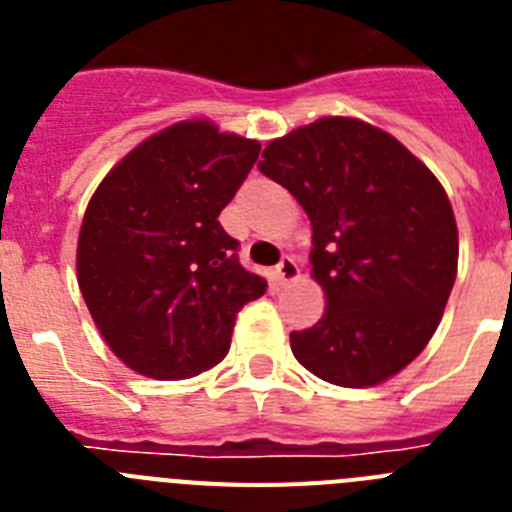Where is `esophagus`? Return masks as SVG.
Wrapping results in <instances>:
<instances>
[{
    "label": "esophagus",
    "instance_id": "obj_1",
    "mask_svg": "<svg viewBox=\"0 0 512 512\" xmlns=\"http://www.w3.org/2000/svg\"><path fill=\"white\" fill-rule=\"evenodd\" d=\"M297 277V264L292 256H282V261L277 264V269H274V284L277 287H284L287 282H292V279Z\"/></svg>",
    "mask_w": 512,
    "mask_h": 512
}]
</instances>
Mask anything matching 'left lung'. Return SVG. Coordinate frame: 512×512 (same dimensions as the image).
<instances>
[{
    "label": "left lung",
    "mask_w": 512,
    "mask_h": 512,
    "mask_svg": "<svg viewBox=\"0 0 512 512\" xmlns=\"http://www.w3.org/2000/svg\"><path fill=\"white\" fill-rule=\"evenodd\" d=\"M261 158L310 217L312 277L325 289L323 318L289 333L292 354L341 387L390 379L431 341L454 287L449 197L400 140L354 117L297 128Z\"/></svg>",
    "instance_id": "left-lung-1"
}]
</instances>
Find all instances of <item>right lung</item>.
Returning a JSON list of instances; mask_svg holds the SVG:
<instances>
[{
    "label": "right lung",
    "mask_w": 512,
    "mask_h": 512,
    "mask_svg": "<svg viewBox=\"0 0 512 512\" xmlns=\"http://www.w3.org/2000/svg\"><path fill=\"white\" fill-rule=\"evenodd\" d=\"M261 143L179 122L104 176L84 212L79 287L117 359L153 379L220 364L235 315L266 292L238 261L217 215L246 182Z\"/></svg>",
    "instance_id": "1"
}]
</instances>
